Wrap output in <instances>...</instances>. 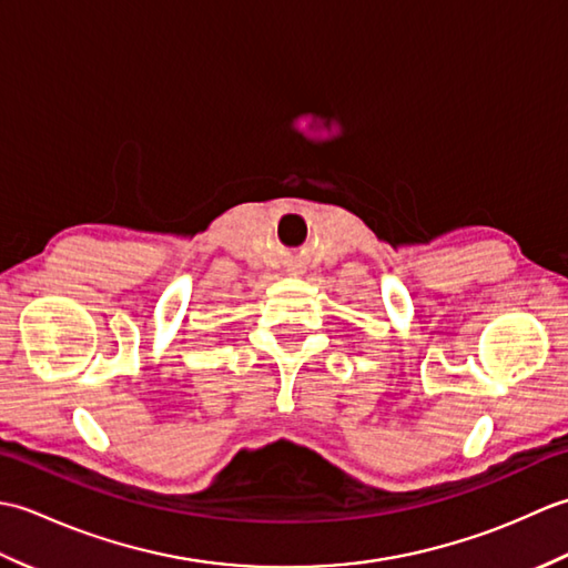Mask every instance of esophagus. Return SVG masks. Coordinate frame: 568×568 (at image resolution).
<instances>
[{
	"label": "esophagus",
	"mask_w": 568,
	"mask_h": 568,
	"mask_svg": "<svg viewBox=\"0 0 568 568\" xmlns=\"http://www.w3.org/2000/svg\"><path fill=\"white\" fill-rule=\"evenodd\" d=\"M287 271H291L293 275H300V273H303V265H291V268H287Z\"/></svg>",
	"instance_id": "obj_1"
}]
</instances>
